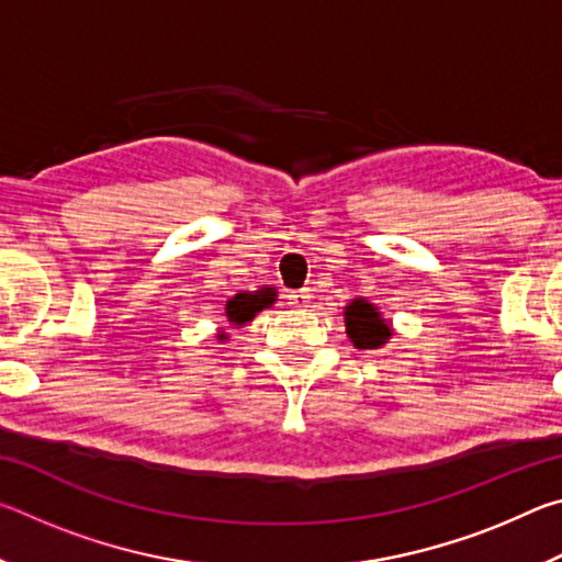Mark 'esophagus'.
I'll return each instance as SVG.
<instances>
[{
	"label": "esophagus",
	"instance_id": "1",
	"mask_svg": "<svg viewBox=\"0 0 562 562\" xmlns=\"http://www.w3.org/2000/svg\"><path fill=\"white\" fill-rule=\"evenodd\" d=\"M312 297H315V294H312V290L304 288V290H297V292L290 294V304H294V307H310Z\"/></svg>",
	"mask_w": 562,
	"mask_h": 562
}]
</instances>
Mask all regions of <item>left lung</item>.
<instances>
[{
	"label": "left lung",
	"mask_w": 562,
	"mask_h": 562,
	"mask_svg": "<svg viewBox=\"0 0 562 562\" xmlns=\"http://www.w3.org/2000/svg\"><path fill=\"white\" fill-rule=\"evenodd\" d=\"M341 315H345V327H347L349 341L361 351L382 349L386 341L394 337L392 322L384 319V315L379 312L376 304L364 300V297L351 300Z\"/></svg>",
	"instance_id": "1"
}]
</instances>
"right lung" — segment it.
I'll return each mask as SVG.
<instances>
[{"label":"right lung","mask_w":562,"mask_h":562,"mask_svg":"<svg viewBox=\"0 0 562 562\" xmlns=\"http://www.w3.org/2000/svg\"><path fill=\"white\" fill-rule=\"evenodd\" d=\"M278 300L274 288H260L258 292H237L235 297L225 302V319L231 327H243L258 317V312L268 310ZM221 341H227V331L221 327L215 335Z\"/></svg>","instance_id":"add662e5"}]
</instances>
